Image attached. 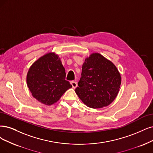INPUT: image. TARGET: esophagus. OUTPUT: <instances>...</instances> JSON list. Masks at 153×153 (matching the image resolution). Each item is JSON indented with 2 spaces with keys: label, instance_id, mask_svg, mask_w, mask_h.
<instances>
[{
  "label": "esophagus",
  "instance_id": "esophagus-1",
  "mask_svg": "<svg viewBox=\"0 0 153 153\" xmlns=\"http://www.w3.org/2000/svg\"><path fill=\"white\" fill-rule=\"evenodd\" d=\"M71 85L73 88H76L77 86V83L76 81H71Z\"/></svg>",
  "mask_w": 153,
  "mask_h": 153
}]
</instances>
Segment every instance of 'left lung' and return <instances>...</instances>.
I'll list each match as a JSON object with an SVG mask.
<instances>
[{
    "instance_id": "8db88e82",
    "label": "left lung",
    "mask_w": 153,
    "mask_h": 153,
    "mask_svg": "<svg viewBox=\"0 0 153 153\" xmlns=\"http://www.w3.org/2000/svg\"><path fill=\"white\" fill-rule=\"evenodd\" d=\"M120 84L121 76L115 65L95 53L85 59L75 92L86 105L100 108L113 102Z\"/></svg>"
}]
</instances>
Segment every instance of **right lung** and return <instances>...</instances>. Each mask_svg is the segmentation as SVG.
I'll list each match as a JSON object with an SVG mask.
<instances>
[{
    "label": "right lung",
    "instance_id": "1",
    "mask_svg": "<svg viewBox=\"0 0 153 153\" xmlns=\"http://www.w3.org/2000/svg\"><path fill=\"white\" fill-rule=\"evenodd\" d=\"M26 81L33 97L47 105L56 102L72 88L65 80V70L55 53H47L34 62L28 71Z\"/></svg>",
    "mask_w": 153,
    "mask_h": 153
}]
</instances>
